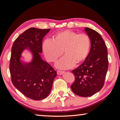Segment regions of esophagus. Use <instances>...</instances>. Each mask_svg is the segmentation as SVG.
Instances as JSON below:
<instances>
[{"label": "esophagus", "instance_id": "34e87169", "mask_svg": "<svg viewBox=\"0 0 120 120\" xmlns=\"http://www.w3.org/2000/svg\"><path fill=\"white\" fill-rule=\"evenodd\" d=\"M64 72L62 71H57V74L58 75H62L63 74H64Z\"/></svg>", "mask_w": 120, "mask_h": 120}]
</instances>
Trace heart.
Instances as JSON below:
<instances>
[{"mask_svg":"<svg viewBox=\"0 0 120 120\" xmlns=\"http://www.w3.org/2000/svg\"><path fill=\"white\" fill-rule=\"evenodd\" d=\"M90 45V39L87 34L64 30L56 33L53 41H44L43 51L46 59L52 62H56L64 52L66 56L56 63V67L67 69L84 62L88 56Z\"/></svg>","mask_w":120,"mask_h":120,"instance_id":"heart-1","label":"heart"}]
</instances>
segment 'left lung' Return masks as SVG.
I'll return each instance as SVG.
<instances>
[{"instance_id": "left-lung-1", "label": "left lung", "mask_w": 120, "mask_h": 120, "mask_svg": "<svg viewBox=\"0 0 120 120\" xmlns=\"http://www.w3.org/2000/svg\"><path fill=\"white\" fill-rule=\"evenodd\" d=\"M85 31L90 39V50L86 59L71 71L75 80L71 88L75 94L85 97L92 96L103 88L109 61L106 45L101 35L88 27H85Z\"/></svg>"}]
</instances>
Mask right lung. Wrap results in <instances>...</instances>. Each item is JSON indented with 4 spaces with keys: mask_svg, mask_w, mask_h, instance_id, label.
I'll use <instances>...</instances> for the list:
<instances>
[{
    "mask_svg": "<svg viewBox=\"0 0 120 120\" xmlns=\"http://www.w3.org/2000/svg\"><path fill=\"white\" fill-rule=\"evenodd\" d=\"M50 29L32 27L21 34L14 41L11 51L9 70L11 82L20 92L33 100H41L49 95L56 71L42 59V43ZM32 53L31 62L21 59L23 51Z\"/></svg>",
    "mask_w": 120,
    "mask_h": 120,
    "instance_id": "1",
    "label": "right lung"
}]
</instances>
